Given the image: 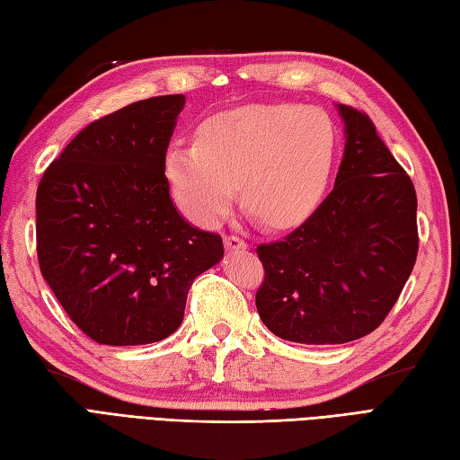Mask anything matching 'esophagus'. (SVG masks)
<instances>
[{
	"label": "esophagus",
	"instance_id": "34e87169",
	"mask_svg": "<svg viewBox=\"0 0 460 460\" xmlns=\"http://www.w3.org/2000/svg\"><path fill=\"white\" fill-rule=\"evenodd\" d=\"M224 248H226L228 252H236V250H248V242H245L243 238L240 236H226L224 238Z\"/></svg>",
	"mask_w": 460,
	"mask_h": 460
}]
</instances>
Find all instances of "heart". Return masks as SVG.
<instances>
[{
	"mask_svg": "<svg viewBox=\"0 0 460 460\" xmlns=\"http://www.w3.org/2000/svg\"><path fill=\"white\" fill-rule=\"evenodd\" d=\"M333 152L335 130L323 111L252 103L205 119L195 144H173L164 167L173 197L200 224L226 217L240 185L257 224L287 228L318 207Z\"/></svg>",
	"mask_w": 460,
	"mask_h": 460,
	"instance_id": "obj_1",
	"label": "heart"
}]
</instances>
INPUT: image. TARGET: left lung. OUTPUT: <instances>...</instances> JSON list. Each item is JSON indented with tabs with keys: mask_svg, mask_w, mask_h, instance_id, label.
<instances>
[{
	"mask_svg": "<svg viewBox=\"0 0 460 460\" xmlns=\"http://www.w3.org/2000/svg\"><path fill=\"white\" fill-rule=\"evenodd\" d=\"M345 152L332 193L279 242L260 243L255 306L279 338L359 340L385 322L418 257V199L368 115L338 105Z\"/></svg>",
	"mask_w": 460,
	"mask_h": 460,
	"instance_id": "8db88e82",
	"label": "left lung"
}]
</instances>
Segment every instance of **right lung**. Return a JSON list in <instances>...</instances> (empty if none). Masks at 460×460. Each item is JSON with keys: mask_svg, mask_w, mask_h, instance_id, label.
<instances>
[{"mask_svg": "<svg viewBox=\"0 0 460 460\" xmlns=\"http://www.w3.org/2000/svg\"><path fill=\"white\" fill-rule=\"evenodd\" d=\"M185 95L137 101L77 134L37 189V255L66 314L93 341L146 345L183 322L195 279L224 255L170 197L165 152Z\"/></svg>", "mask_w": 460, "mask_h": 460, "instance_id": "right-lung-1", "label": "right lung"}]
</instances>
